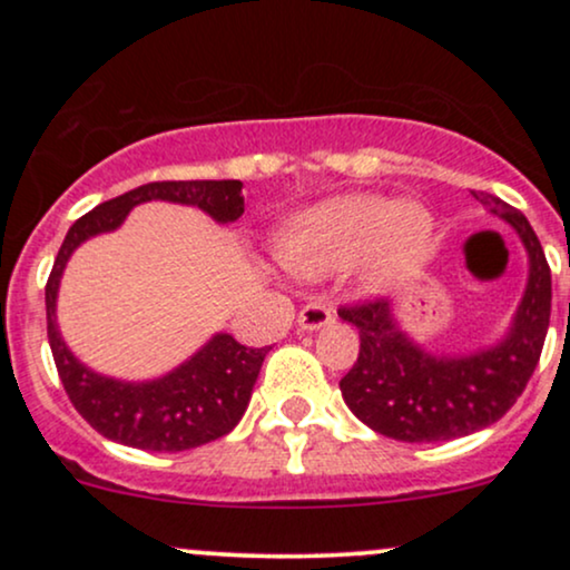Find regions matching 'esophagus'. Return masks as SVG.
I'll return each mask as SVG.
<instances>
[{"label": "esophagus", "mask_w": 570, "mask_h": 570, "mask_svg": "<svg viewBox=\"0 0 570 570\" xmlns=\"http://www.w3.org/2000/svg\"><path fill=\"white\" fill-rule=\"evenodd\" d=\"M332 322H335V311H332V307L324 305V303L305 305L303 311H299V316H297L299 330H305V332L322 330V326L332 324Z\"/></svg>", "instance_id": "34e87169"}]
</instances>
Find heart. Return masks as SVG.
Masks as SVG:
<instances>
[{
  "label": "heart",
  "instance_id": "heart-1",
  "mask_svg": "<svg viewBox=\"0 0 570 570\" xmlns=\"http://www.w3.org/2000/svg\"><path fill=\"white\" fill-rule=\"evenodd\" d=\"M434 240V217L417 203L353 193L299 212L289 219L281 248L294 271L322 276L375 252V267L394 276L415 267Z\"/></svg>",
  "mask_w": 570,
  "mask_h": 570
}]
</instances>
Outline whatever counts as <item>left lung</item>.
I'll return each instance as SVG.
<instances>
[{
	"instance_id": "obj_1",
	"label": "left lung",
	"mask_w": 570,
	"mask_h": 570,
	"mask_svg": "<svg viewBox=\"0 0 570 570\" xmlns=\"http://www.w3.org/2000/svg\"><path fill=\"white\" fill-rule=\"evenodd\" d=\"M514 227L528 252V286L501 343L463 356H440L412 343L389 299L343 305L358 330V358L340 381L345 404L377 434L399 442H448L490 426L525 391L549 330L552 273L531 222L488 193H474Z\"/></svg>"
}]
</instances>
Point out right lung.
<instances>
[{"label": "right lung", "instance_id": "obj_1", "mask_svg": "<svg viewBox=\"0 0 570 570\" xmlns=\"http://www.w3.org/2000/svg\"><path fill=\"white\" fill-rule=\"evenodd\" d=\"M240 187L244 185L238 179L149 181L98 203L94 212L69 227L45 286L48 340L71 404L107 440L153 453H181L230 434L244 417L265 353L271 348H246L235 337L219 332L185 364L155 381L126 383L98 375L67 348L56 322L58 284L71 252L98 233L117 230L130 208L147 200L198 206L219 225H227L244 214Z\"/></svg>", "mask_w": 570, "mask_h": 570}]
</instances>
